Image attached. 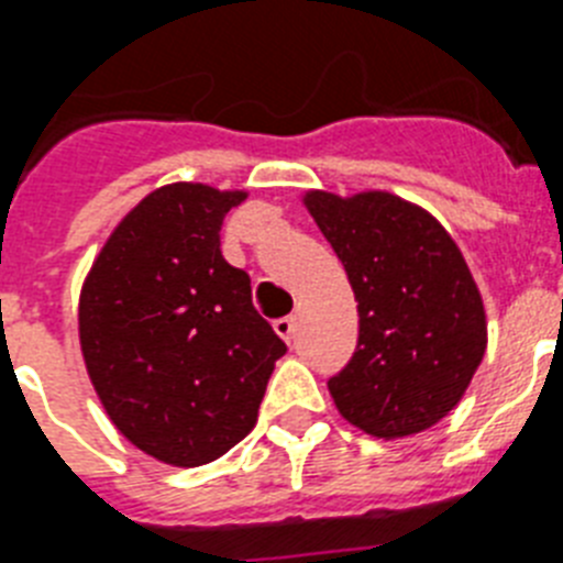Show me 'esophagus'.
<instances>
[{
	"label": "esophagus",
	"mask_w": 563,
	"mask_h": 563,
	"mask_svg": "<svg viewBox=\"0 0 563 563\" xmlns=\"http://www.w3.org/2000/svg\"><path fill=\"white\" fill-rule=\"evenodd\" d=\"M273 330H276L278 338H285V341L290 343L292 335H296V318H292V316L278 318V321H273Z\"/></svg>",
	"instance_id": "esophagus-1"
}]
</instances>
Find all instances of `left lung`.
I'll list each match as a JSON object with an SVG mask.
<instances>
[{"mask_svg":"<svg viewBox=\"0 0 563 563\" xmlns=\"http://www.w3.org/2000/svg\"><path fill=\"white\" fill-rule=\"evenodd\" d=\"M355 290L357 346L327 380L352 426L397 440L431 429L465 395L487 346L482 296L429 211L395 194L305 197Z\"/></svg>","mask_w":563,"mask_h":563,"instance_id":"8db88e82","label":"left lung"}]
</instances>
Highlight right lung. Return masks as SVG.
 <instances>
[{"instance_id":"right-lung-1","label":"right lung","mask_w":563,"mask_h":563,"mask_svg":"<svg viewBox=\"0 0 563 563\" xmlns=\"http://www.w3.org/2000/svg\"><path fill=\"white\" fill-rule=\"evenodd\" d=\"M245 191L174 183L114 228L89 271L78 335L114 429L168 465L197 467L256 426L285 341L220 251Z\"/></svg>"}]
</instances>
